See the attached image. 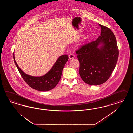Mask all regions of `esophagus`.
I'll return each instance as SVG.
<instances>
[{"label": "esophagus", "instance_id": "1", "mask_svg": "<svg viewBox=\"0 0 133 133\" xmlns=\"http://www.w3.org/2000/svg\"><path fill=\"white\" fill-rule=\"evenodd\" d=\"M75 57V55L72 54H70L69 55V59H73Z\"/></svg>", "mask_w": 133, "mask_h": 133}]
</instances>
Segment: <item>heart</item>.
<instances>
[{
    "label": "heart",
    "instance_id": "b5f03b06",
    "mask_svg": "<svg viewBox=\"0 0 133 133\" xmlns=\"http://www.w3.org/2000/svg\"><path fill=\"white\" fill-rule=\"evenodd\" d=\"M86 37H87V36H85V37H84V38H86Z\"/></svg>",
    "mask_w": 133,
    "mask_h": 133
}]
</instances>
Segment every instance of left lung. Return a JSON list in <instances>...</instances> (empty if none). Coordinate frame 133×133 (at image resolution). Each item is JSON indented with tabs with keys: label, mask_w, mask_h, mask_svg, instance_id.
<instances>
[{
	"label": "left lung",
	"mask_w": 133,
	"mask_h": 133,
	"mask_svg": "<svg viewBox=\"0 0 133 133\" xmlns=\"http://www.w3.org/2000/svg\"><path fill=\"white\" fill-rule=\"evenodd\" d=\"M99 25L101 29V36L76 52L80 63L81 78L86 83L92 85L101 84L109 79L119 54L113 32L106 26Z\"/></svg>",
	"instance_id": "left-lung-1"
}]
</instances>
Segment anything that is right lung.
I'll list each match as a JSON object with an SVG mask.
<instances>
[{
	"mask_svg": "<svg viewBox=\"0 0 133 133\" xmlns=\"http://www.w3.org/2000/svg\"><path fill=\"white\" fill-rule=\"evenodd\" d=\"M13 57L15 63L24 81L31 88L39 91H48L56 86L61 79L63 69L68 60L67 55L61 56L47 74L41 77H33L23 72L18 67L15 61L14 53Z\"/></svg>",
	"mask_w": 133,
	"mask_h": 133,
	"instance_id": "1",
	"label": "right lung"
}]
</instances>
